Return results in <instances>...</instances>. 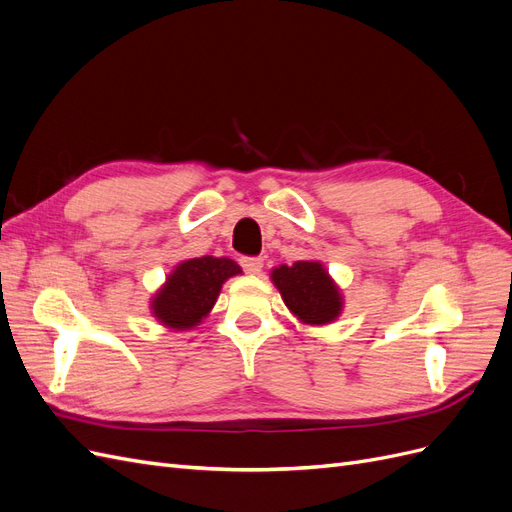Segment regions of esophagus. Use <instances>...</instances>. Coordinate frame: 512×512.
Instances as JSON below:
<instances>
[{
	"label": "esophagus",
	"mask_w": 512,
	"mask_h": 512,
	"mask_svg": "<svg viewBox=\"0 0 512 512\" xmlns=\"http://www.w3.org/2000/svg\"><path fill=\"white\" fill-rule=\"evenodd\" d=\"M239 262H241V267H243L245 273L256 275V273H260V269H262V260H260V258H254V256H243Z\"/></svg>",
	"instance_id": "obj_1"
}]
</instances>
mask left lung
Listing matches in <instances>:
<instances>
[{"mask_svg":"<svg viewBox=\"0 0 512 512\" xmlns=\"http://www.w3.org/2000/svg\"><path fill=\"white\" fill-rule=\"evenodd\" d=\"M290 312L305 324H329L342 314V292L318 260H297L271 271Z\"/></svg>","mask_w":512,"mask_h":512,"instance_id":"obj_1","label":"left lung"}]
</instances>
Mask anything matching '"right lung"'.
Returning <instances> with one entry per match:
<instances>
[{
	"mask_svg": "<svg viewBox=\"0 0 512 512\" xmlns=\"http://www.w3.org/2000/svg\"><path fill=\"white\" fill-rule=\"evenodd\" d=\"M239 273L241 267L230 258L183 260L151 299V314L168 329H194L218 301L222 284Z\"/></svg>",
	"mask_w": 512,
	"mask_h": 512,
	"instance_id": "right-lung-1",
	"label": "right lung"
}]
</instances>
